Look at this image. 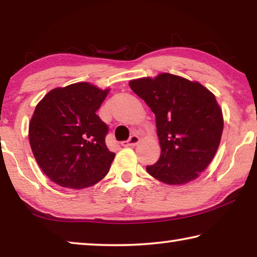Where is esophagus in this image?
Wrapping results in <instances>:
<instances>
[{"label":"esophagus","instance_id":"1","mask_svg":"<svg viewBox=\"0 0 257 257\" xmlns=\"http://www.w3.org/2000/svg\"><path fill=\"white\" fill-rule=\"evenodd\" d=\"M139 143V137L137 135H132V136L129 137L128 141H124L122 142V146H135L137 145Z\"/></svg>","mask_w":257,"mask_h":257}]
</instances>
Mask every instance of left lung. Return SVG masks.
<instances>
[{
    "label": "left lung",
    "mask_w": 257,
    "mask_h": 257,
    "mask_svg": "<svg viewBox=\"0 0 257 257\" xmlns=\"http://www.w3.org/2000/svg\"><path fill=\"white\" fill-rule=\"evenodd\" d=\"M129 86L155 114L161 155L147 172L169 185L196 179L214 158L223 130L214 95L171 73L132 80Z\"/></svg>",
    "instance_id": "obj_1"
}]
</instances>
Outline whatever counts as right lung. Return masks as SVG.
<instances>
[{"label": "right lung", "instance_id": "1", "mask_svg": "<svg viewBox=\"0 0 257 257\" xmlns=\"http://www.w3.org/2000/svg\"><path fill=\"white\" fill-rule=\"evenodd\" d=\"M108 89L77 82L47 93L29 123V143L43 172L61 187L81 189L102 180L114 153L107 150L108 127L96 111Z\"/></svg>", "mask_w": 257, "mask_h": 257}]
</instances>
